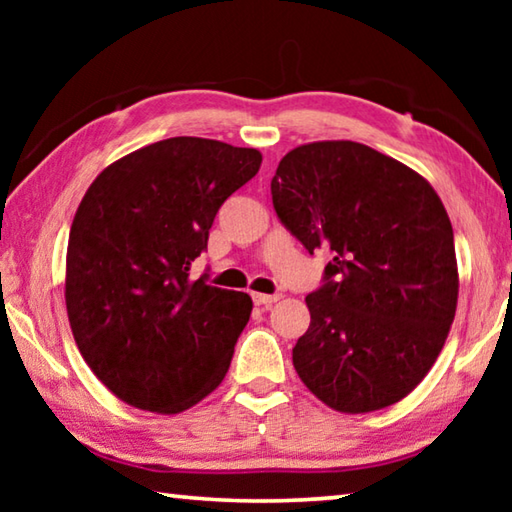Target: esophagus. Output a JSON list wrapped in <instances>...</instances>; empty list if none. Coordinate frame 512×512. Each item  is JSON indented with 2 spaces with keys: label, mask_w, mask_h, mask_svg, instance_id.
<instances>
[{
  "label": "esophagus",
  "mask_w": 512,
  "mask_h": 512,
  "mask_svg": "<svg viewBox=\"0 0 512 512\" xmlns=\"http://www.w3.org/2000/svg\"><path fill=\"white\" fill-rule=\"evenodd\" d=\"M280 298H282L280 293H273V296H268V293H253V302L257 307H271L273 302H277Z\"/></svg>",
  "instance_id": "esophagus-1"
}]
</instances>
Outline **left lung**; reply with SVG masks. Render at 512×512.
Masks as SVG:
<instances>
[{
    "mask_svg": "<svg viewBox=\"0 0 512 512\" xmlns=\"http://www.w3.org/2000/svg\"><path fill=\"white\" fill-rule=\"evenodd\" d=\"M280 221L311 255L332 250L293 368L329 409L370 413L436 363L458 302L454 230L418 171L350 140L302 144L271 180Z\"/></svg>",
    "mask_w": 512,
    "mask_h": 512,
    "instance_id": "obj_1",
    "label": "left lung"
}]
</instances>
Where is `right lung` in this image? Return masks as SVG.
Wrapping results in <instances>:
<instances>
[{
  "mask_svg": "<svg viewBox=\"0 0 512 512\" xmlns=\"http://www.w3.org/2000/svg\"><path fill=\"white\" fill-rule=\"evenodd\" d=\"M262 153L169 137L124 155L85 192L69 230L65 305L83 359L135 409L173 415L221 384L253 311L244 291L189 280L225 198Z\"/></svg>",
  "mask_w": 512,
  "mask_h": 512,
  "instance_id": "1",
  "label": "right lung"
}]
</instances>
